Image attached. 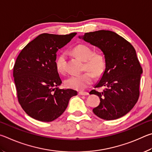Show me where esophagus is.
I'll return each mask as SVG.
<instances>
[{
    "mask_svg": "<svg viewBox=\"0 0 152 152\" xmlns=\"http://www.w3.org/2000/svg\"><path fill=\"white\" fill-rule=\"evenodd\" d=\"M78 94L79 95H88L89 93L86 91H79Z\"/></svg>",
    "mask_w": 152,
    "mask_h": 152,
    "instance_id": "obj_1",
    "label": "esophagus"
}]
</instances>
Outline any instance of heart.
<instances>
[{
    "label": "heart",
    "instance_id": "heart-1",
    "mask_svg": "<svg viewBox=\"0 0 152 152\" xmlns=\"http://www.w3.org/2000/svg\"><path fill=\"white\" fill-rule=\"evenodd\" d=\"M71 52L79 60L84 61L83 71H87L79 75L69 77L65 81L68 88L83 90L93 83V75L95 77H102L106 69V59L100 52H94L91 47L86 45L79 44L74 47ZM65 56L61 55L56 61V68L59 73L65 72Z\"/></svg>",
    "mask_w": 152,
    "mask_h": 152
}]
</instances>
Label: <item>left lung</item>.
<instances>
[{"instance_id":"1","label":"left lung","mask_w":152,"mask_h":152,"mask_svg":"<svg viewBox=\"0 0 152 152\" xmlns=\"http://www.w3.org/2000/svg\"><path fill=\"white\" fill-rule=\"evenodd\" d=\"M102 50L106 69L96 88L104 87L102 92L92 90L99 105L93 110L97 117L105 120L121 118L134 107L140 97L142 67L132 45L115 32L100 30L79 37Z\"/></svg>"}]
</instances>
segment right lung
Wrapping results in <instances>:
<instances>
[{"label":"right lung","mask_w":152,"mask_h":152,"mask_svg":"<svg viewBox=\"0 0 152 152\" xmlns=\"http://www.w3.org/2000/svg\"><path fill=\"white\" fill-rule=\"evenodd\" d=\"M42 33L26 45L18 55L13 77L18 103L26 114L38 121L50 122L62 115L71 97L77 92L61 89L56 68L57 52L76 35Z\"/></svg>","instance_id":"add662e5"}]
</instances>
